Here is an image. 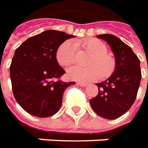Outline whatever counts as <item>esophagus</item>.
<instances>
[{"instance_id":"1","label":"esophagus","mask_w":148,"mask_h":148,"mask_svg":"<svg viewBox=\"0 0 148 148\" xmlns=\"http://www.w3.org/2000/svg\"><path fill=\"white\" fill-rule=\"evenodd\" d=\"M77 85L81 86V87H85V86H87V84H84V83H77Z\"/></svg>"}]
</instances>
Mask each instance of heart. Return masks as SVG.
I'll return each mask as SVG.
<instances>
[{"label": "heart", "mask_w": 148, "mask_h": 148, "mask_svg": "<svg viewBox=\"0 0 148 148\" xmlns=\"http://www.w3.org/2000/svg\"><path fill=\"white\" fill-rule=\"evenodd\" d=\"M93 56L89 62L88 68L74 66L68 70V76L70 79L89 82L99 79L100 76L107 77L112 73L115 67L113 59L107 54V47L99 40L88 39L79 42ZM76 55V45L72 41H64L57 49L56 58L57 62L64 67H69L75 62Z\"/></svg>", "instance_id": "1"}]
</instances>
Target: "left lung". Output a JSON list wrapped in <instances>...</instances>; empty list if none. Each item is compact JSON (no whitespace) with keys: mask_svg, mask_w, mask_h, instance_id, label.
Listing matches in <instances>:
<instances>
[{"mask_svg":"<svg viewBox=\"0 0 148 148\" xmlns=\"http://www.w3.org/2000/svg\"><path fill=\"white\" fill-rule=\"evenodd\" d=\"M97 37L111 47L116 67L108 79L96 84L98 94L89 102L97 115L115 119L125 114L136 100L142 76L140 61L132 49L116 36L101 34Z\"/></svg>","mask_w":148,"mask_h":148,"instance_id":"obj_1","label":"left lung"}]
</instances>
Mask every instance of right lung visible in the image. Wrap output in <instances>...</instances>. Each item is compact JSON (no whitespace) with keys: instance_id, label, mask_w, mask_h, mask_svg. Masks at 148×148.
I'll return each instance as SVG.
<instances>
[{"instance_id":"right-lung-1","label":"right lung","mask_w":148,"mask_h":148,"mask_svg":"<svg viewBox=\"0 0 148 148\" xmlns=\"http://www.w3.org/2000/svg\"><path fill=\"white\" fill-rule=\"evenodd\" d=\"M74 36L46 30L26 40L16 49L10 65V79L16 100L32 116L45 118L57 112L64 92L75 82L59 79L65 71L56 53L59 46Z\"/></svg>"}]
</instances>
